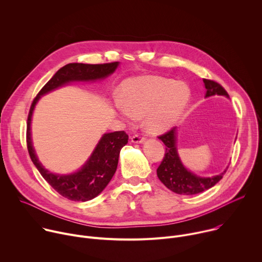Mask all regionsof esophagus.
<instances>
[{"label": "esophagus", "instance_id": "esophagus-1", "mask_svg": "<svg viewBox=\"0 0 262 262\" xmlns=\"http://www.w3.org/2000/svg\"><path fill=\"white\" fill-rule=\"evenodd\" d=\"M132 142H133V143H137V144H141V143H144V142H145V138H144V137H141L140 135H135V136H133V138H132Z\"/></svg>", "mask_w": 262, "mask_h": 262}]
</instances>
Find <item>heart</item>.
Segmentation results:
<instances>
[{"mask_svg": "<svg viewBox=\"0 0 262 262\" xmlns=\"http://www.w3.org/2000/svg\"><path fill=\"white\" fill-rule=\"evenodd\" d=\"M119 95L121 101L114 102L117 113L129 123L145 116L144 127L151 135L172 128L190 100V90L185 85L157 76L125 80Z\"/></svg>", "mask_w": 262, "mask_h": 262, "instance_id": "1", "label": "heart"}]
</instances>
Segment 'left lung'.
<instances>
[{
    "instance_id": "1",
    "label": "left lung",
    "mask_w": 262,
    "mask_h": 262,
    "mask_svg": "<svg viewBox=\"0 0 262 262\" xmlns=\"http://www.w3.org/2000/svg\"><path fill=\"white\" fill-rule=\"evenodd\" d=\"M206 89L205 97L212 95H223L229 97L226 90L219 83L203 79ZM165 144L166 152L163 162L159 166L157 173L159 179L172 192L179 195H196L202 193L216 184L226 173L228 167L219 175L211 177H201L186 169L180 161L177 151V127H173L168 133L159 137Z\"/></svg>"
}]
</instances>
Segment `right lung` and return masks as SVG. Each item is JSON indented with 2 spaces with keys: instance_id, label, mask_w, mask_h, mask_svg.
Returning <instances> with one entry per match:
<instances>
[{
  "instance_id": "1",
  "label": "right lung",
  "mask_w": 262,
  "mask_h": 262,
  "mask_svg": "<svg viewBox=\"0 0 262 262\" xmlns=\"http://www.w3.org/2000/svg\"><path fill=\"white\" fill-rule=\"evenodd\" d=\"M118 65L119 62L105 64L69 63L54 74L37 94L30 107L27 122V147L30 158L52 188L69 200L89 201L104 190L116 172L120 150L127 144L128 136L123 130L102 135L90 158L80 170L71 174H56L42 166L33 147L31 121L35 105L42 95L71 82H94L105 79L117 69Z\"/></svg>"
}]
</instances>
